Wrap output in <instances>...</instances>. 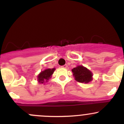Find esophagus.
Wrapping results in <instances>:
<instances>
[{"label":"esophagus","instance_id":"34e87169","mask_svg":"<svg viewBox=\"0 0 124 124\" xmlns=\"http://www.w3.org/2000/svg\"><path fill=\"white\" fill-rule=\"evenodd\" d=\"M62 67H63V68H67V67H68V65H67V64H65V65H64L62 66Z\"/></svg>","mask_w":124,"mask_h":124}]
</instances>
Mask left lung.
<instances>
[{
    "mask_svg": "<svg viewBox=\"0 0 124 124\" xmlns=\"http://www.w3.org/2000/svg\"><path fill=\"white\" fill-rule=\"evenodd\" d=\"M76 81L80 83H89L92 80V74L91 71L83 66H78L72 70Z\"/></svg>",
    "mask_w": 124,
    "mask_h": 124,
    "instance_id": "obj_1",
    "label": "left lung"
}]
</instances>
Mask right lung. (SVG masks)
I'll return each instance as SVG.
<instances>
[{"label": "right lung", "instance_id": "right-lung-1", "mask_svg": "<svg viewBox=\"0 0 124 124\" xmlns=\"http://www.w3.org/2000/svg\"><path fill=\"white\" fill-rule=\"evenodd\" d=\"M55 70V68L52 69H47L42 71L38 76V80L40 83H43L47 82L48 79L50 78L52 75L53 74Z\"/></svg>", "mask_w": 124, "mask_h": 124}]
</instances>
